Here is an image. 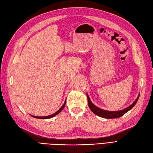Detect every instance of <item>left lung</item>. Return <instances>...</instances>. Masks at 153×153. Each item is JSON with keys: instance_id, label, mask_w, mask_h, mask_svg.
I'll list each match as a JSON object with an SVG mask.
<instances>
[{"instance_id": "1", "label": "left lung", "mask_w": 153, "mask_h": 153, "mask_svg": "<svg viewBox=\"0 0 153 153\" xmlns=\"http://www.w3.org/2000/svg\"><path fill=\"white\" fill-rule=\"evenodd\" d=\"M86 95H87V98H88V106H89L91 111H92L94 114L97 115V116L101 117L102 118H119L122 116H123L125 113H126L128 111L131 109V108L134 107V105L136 104L137 101H138L139 97H140V95H139L138 97H137V99L135 100L134 102L131 105H130V106L128 107L127 108H124V109L117 111H108L101 109V108L96 107V105L91 103V101L90 99L89 96H88V95L87 94Z\"/></svg>"}]
</instances>
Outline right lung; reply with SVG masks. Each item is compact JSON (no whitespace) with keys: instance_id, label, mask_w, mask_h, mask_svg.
Returning a JSON list of instances; mask_svg holds the SVG:
<instances>
[{"instance_id":"add662e5","label":"right lung","mask_w":153,"mask_h":153,"mask_svg":"<svg viewBox=\"0 0 153 153\" xmlns=\"http://www.w3.org/2000/svg\"><path fill=\"white\" fill-rule=\"evenodd\" d=\"M65 103H66V100H65V103H64L63 105H62V107H61L58 111H57V112H56L55 113H53V114H51V115H49V116H47V117H36V116H33V115H31V117H34V118H40V119H48V118H52V117H55L56 115L60 113V112L63 109V108H64V107H65Z\"/></svg>"}]
</instances>
